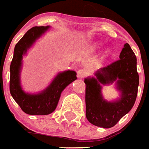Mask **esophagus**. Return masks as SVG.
Segmentation results:
<instances>
[{"instance_id":"obj_1","label":"esophagus","mask_w":149,"mask_h":149,"mask_svg":"<svg viewBox=\"0 0 149 149\" xmlns=\"http://www.w3.org/2000/svg\"><path fill=\"white\" fill-rule=\"evenodd\" d=\"M87 75V71L85 70H84V69H80V70H78V72H77V77L78 78H79V79H83V78H84V77Z\"/></svg>"}]
</instances>
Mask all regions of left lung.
<instances>
[{
    "label": "left lung",
    "mask_w": 149,
    "mask_h": 149,
    "mask_svg": "<svg viewBox=\"0 0 149 149\" xmlns=\"http://www.w3.org/2000/svg\"><path fill=\"white\" fill-rule=\"evenodd\" d=\"M137 59L130 46L125 43L120 59L101 68L96 79H85L86 117L91 124L102 128H111L132 109L135 102L139 86ZM118 80L122 97L114 103H107L100 95V84Z\"/></svg>",
    "instance_id": "left-lung-1"
}]
</instances>
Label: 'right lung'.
<instances>
[{
	"instance_id": "add662e5",
	"label": "right lung",
	"mask_w": 149,
	"mask_h": 149,
	"mask_svg": "<svg viewBox=\"0 0 149 149\" xmlns=\"http://www.w3.org/2000/svg\"><path fill=\"white\" fill-rule=\"evenodd\" d=\"M47 29L48 27H33L15 47L14 56L10 68V92L13 98L26 114L42 116L53 112L57 106L61 92L77 79L76 73L73 70H68L60 73L50 86L39 94L30 95L21 89L19 70L23 55Z\"/></svg>"
}]
</instances>
